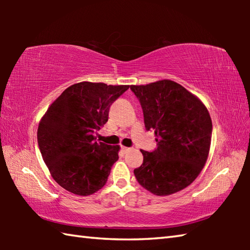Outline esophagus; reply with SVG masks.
Wrapping results in <instances>:
<instances>
[{
  "label": "esophagus",
  "instance_id": "34e87169",
  "mask_svg": "<svg viewBox=\"0 0 250 250\" xmlns=\"http://www.w3.org/2000/svg\"><path fill=\"white\" fill-rule=\"evenodd\" d=\"M121 150L124 151V153H128L129 151H131V147H128V146H121Z\"/></svg>",
  "mask_w": 250,
  "mask_h": 250
}]
</instances>
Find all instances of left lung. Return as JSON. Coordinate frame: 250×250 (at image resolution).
Segmentation results:
<instances>
[{
  "instance_id": "left-lung-1",
  "label": "left lung",
  "mask_w": 250,
  "mask_h": 250,
  "mask_svg": "<svg viewBox=\"0 0 250 250\" xmlns=\"http://www.w3.org/2000/svg\"><path fill=\"white\" fill-rule=\"evenodd\" d=\"M140 101L146 129L156 135V149L141 150L143 163L134 168L139 184L154 195L185 188L200 174L208 156L211 120L202 101L172 80L130 86Z\"/></svg>"
}]
</instances>
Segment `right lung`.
I'll use <instances>...</instances> for the list:
<instances>
[{
  "label": "right lung",
  "instance_id": "obj_1",
  "mask_svg": "<svg viewBox=\"0 0 250 250\" xmlns=\"http://www.w3.org/2000/svg\"><path fill=\"white\" fill-rule=\"evenodd\" d=\"M129 86L75 83L49 105L37 130V142L53 179L76 195L96 193L107 183L119 146L98 142L97 131Z\"/></svg>",
  "mask_w": 250,
  "mask_h": 250
}]
</instances>
